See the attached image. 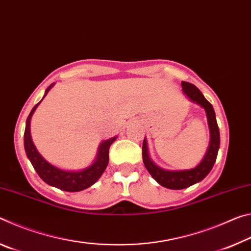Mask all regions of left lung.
Here are the masks:
<instances>
[{
  "instance_id": "left-lung-1",
  "label": "left lung",
  "mask_w": 251,
  "mask_h": 251,
  "mask_svg": "<svg viewBox=\"0 0 251 251\" xmlns=\"http://www.w3.org/2000/svg\"><path fill=\"white\" fill-rule=\"evenodd\" d=\"M181 87L184 94L188 99L201 105L206 110L208 126H209L210 133V142L207 152L202 160L196 167L192 169H185V171H166L157 166V165L151 159L148 155V147L146 138H144L143 142V161L145 165L148 173L151 177L163 187H166L169 189H184L187 187L192 186L196 182L201 181L205 178L214 166L216 158H217L219 145H220V135L219 128L216 121L215 110L212 108V105L208 101L205 96L201 94V92L195 86V85L181 82Z\"/></svg>"
}]
</instances>
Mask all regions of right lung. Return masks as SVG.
Returning <instances> with one entry per match:
<instances>
[{
  "instance_id": "add662e5",
  "label": "right lung",
  "mask_w": 251,
  "mask_h": 251,
  "mask_svg": "<svg viewBox=\"0 0 251 251\" xmlns=\"http://www.w3.org/2000/svg\"><path fill=\"white\" fill-rule=\"evenodd\" d=\"M54 84L50 85L46 88L44 97L48 95L49 91L52 88ZM43 97V99H44ZM42 99V100H43ZM42 101V100H41ZM39 101L29 113V115L26 120V126H25L24 131V148L26 152L27 158L31 161L34 169L39 174V176L43 179L46 184L50 186L56 187L61 190L65 192H80L94 185L95 182L100 179V177L103 175L104 171L107 167L109 160V147L117 137H112L100 143L97 151V156L94 163L87 168H84L82 171L73 172V171H63L61 168H57L50 165L49 161H46L43 157L34 146L31 137V131H29V124H31V118L33 113L35 112L37 106L40 105Z\"/></svg>"
}]
</instances>
